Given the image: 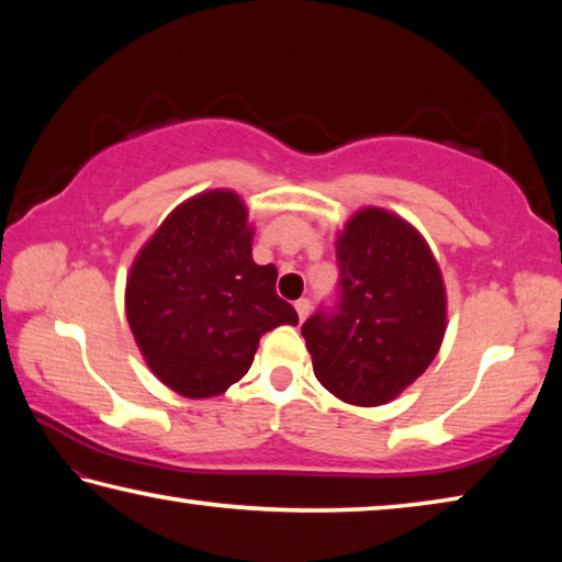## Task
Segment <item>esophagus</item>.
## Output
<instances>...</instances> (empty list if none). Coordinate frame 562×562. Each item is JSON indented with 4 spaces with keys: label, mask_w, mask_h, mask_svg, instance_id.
I'll list each match as a JSON object with an SVG mask.
<instances>
[{
    "label": "esophagus",
    "mask_w": 562,
    "mask_h": 562,
    "mask_svg": "<svg viewBox=\"0 0 562 562\" xmlns=\"http://www.w3.org/2000/svg\"><path fill=\"white\" fill-rule=\"evenodd\" d=\"M294 310H297V317H300V322H304L307 319V315H310V300H297L294 302Z\"/></svg>",
    "instance_id": "esophagus-1"
}]
</instances>
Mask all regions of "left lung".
Wrapping results in <instances>:
<instances>
[{"instance_id": "1", "label": "left lung", "mask_w": 562, "mask_h": 562, "mask_svg": "<svg viewBox=\"0 0 562 562\" xmlns=\"http://www.w3.org/2000/svg\"><path fill=\"white\" fill-rule=\"evenodd\" d=\"M339 307L302 325L317 382L351 406H382L412 386L446 335V284L429 243L367 205L335 235Z\"/></svg>"}]
</instances>
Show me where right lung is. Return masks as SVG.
<instances>
[{
	"instance_id": "1",
	"label": "right lung",
	"mask_w": 562,
	"mask_h": 562,
	"mask_svg": "<svg viewBox=\"0 0 562 562\" xmlns=\"http://www.w3.org/2000/svg\"><path fill=\"white\" fill-rule=\"evenodd\" d=\"M255 225L235 190H203L168 213L126 278V317L158 382L211 398L247 374L260 337L297 325L278 268L252 260Z\"/></svg>"
}]
</instances>
